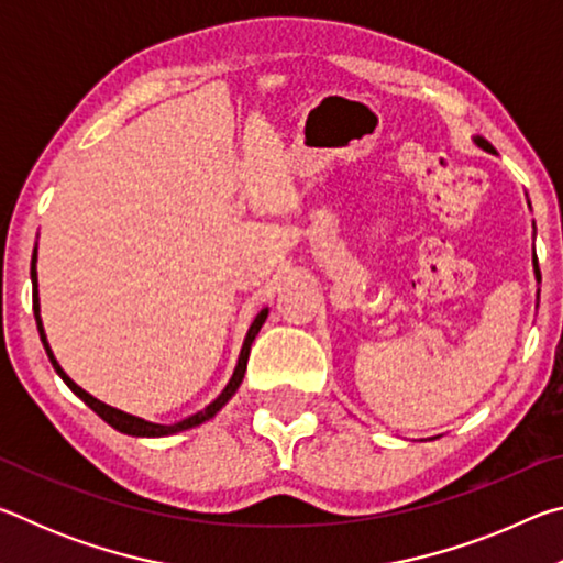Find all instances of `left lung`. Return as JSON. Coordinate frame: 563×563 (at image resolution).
Here are the masks:
<instances>
[{
    "label": "left lung",
    "mask_w": 563,
    "mask_h": 563,
    "mask_svg": "<svg viewBox=\"0 0 563 563\" xmlns=\"http://www.w3.org/2000/svg\"><path fill=\"white\" fill-rule=\"evenodd\" d=\"M472 141H474V144L479 146L482 151H487V154H494V156H497V148H494V146L489 144V141L484 139V136H472ZM537 278H539V275H537Z\"/></svg>",
    "instance_id": "8db88e82"
}]
</instances>
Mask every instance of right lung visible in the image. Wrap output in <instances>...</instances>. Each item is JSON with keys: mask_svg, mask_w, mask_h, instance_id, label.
<instances>
[{"mask_svg": "<svg viewBox=\"0 0 563 563\" xmlns=\"http://www.w3.org/2000/svg\"><path fill=\"white\" fill-rule=\"evenodd\" d=\"M32 285H34V318H36V328H40L42 345H44V350H46V355H49V360H52L56 375H59V377L64 379V383L69 385L71 393H74L76 397H79V399H84V402H87V405L93 409V412H97V415L103 419V422L111 424L113 430H119V432H123V434H131V437H168V434L190 430V427L203 424V422H208V419L221 412V409H223L228 402H231V397L238 393V387H241L243 375H245V365H247V355H251V345H253L255 335H258V332H261L265 318H268V308H263V310L258 312V316H255V320L251 322V328H247V332H245V340H243L241 355H238L233 375H231V379H228V385L223 387V393L218 395L211 405L203 407L201 412H196V415H190V417H186V419H180V422H176V424H158V422H148V419H144V417L129 415V412H123V409H117V407H111V405H107V402H101V399H97L93 395H89L87 389H81L79 385H76L74 379L64 373L59 362H56L54 352H52V347H49V340H46L44 322H42L40 283H36V247H34V255H32Z\"/></svg>", "mask_w": 563, "mask_h": 563, "instance_id": "obj_1", "label": "right lung"}]
</instances>
